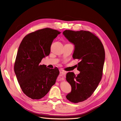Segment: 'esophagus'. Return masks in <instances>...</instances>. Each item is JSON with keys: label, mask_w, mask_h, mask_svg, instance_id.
I'll list each match as a JSON object with an SVG mask.
<instances>
[{"label": "esophagus", "mask_w": 121, "mask_h": 121, "mask_svg": "<svg viewBox=\"0 0 121 121\" xmlns=\"http://www.w3.org/2000/svg\"><path fill=\"white\" fill-rule=\"evenodd\" d=\"M60 74L61 75H62L63 77H65V73H66V72L63 69H60Z\"/></svg>", "instance_id": "1"}]
</instances>
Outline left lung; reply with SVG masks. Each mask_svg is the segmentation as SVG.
Returning a JSON list of instances; mask_svg holds the SVG:
<instances>
[{"mask_svg":"<svg viewBox=\"0 0 121 121\" xmlns=\"http://www.w3.org/2000/svg\"><path fill=\"white\" fill-rule=\"evenodd\" d=\"M63 35L74 45L73 58L79 59L77 75L68 72L66 80L71 86V91L66 98L78 103L86 100L93 93L100 82L105 59V52L102 42L89 31L65 30Z\"/></svg>","mask_w":121,"mask_h":121,"instance_id":"1","label":"left lung"}]
</instances>
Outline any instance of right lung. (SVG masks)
<instances>
[{
    "label": "right lung",
    "mask_w": 121,
    "mask_h": 121,
    "mask_svg": "<svg viewBox=\"0 0 121 121\" xmlns=\"http://www.w3.org/2000/svg\"><path fill=\"white\" fill-rule=\"evenodd\" d=\"M60 34L51 28H44L26 35L19 46L14 71L23 93L32 99L44 97L55 84L59 69L39 65L50 53L54 39Z\"/></svg>",
    "instance_id": "1"
}]
</instances>
